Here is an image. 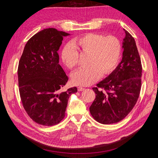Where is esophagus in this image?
<instances>
[{
    "instance_id": "obj_1",
    "label": "esophagus",
    "mask_w": 158,
    "mask_h": 158,
    "mask_svg": "<svg viewBox=\"0 0 158 158\" xmlns=\"http://www.w3.org/2000/svg\"><path fill=\"white\" fill-rule=\"evenodd\" d=\"M77 89H78L79 92H81V91H83V90L85 89V88H83V87L79 86V87H78V88H77Z\"/></svg>"
}]
</instances>
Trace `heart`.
Segmentation results:
<instances>
[{
	"mask_svg": "<svg viewBox=\"0 0 158 158\" xmlns=\"http://www.w3.org/2000/svg\"><path fill=\"white\" fill-rule=\"evenodd\" d=\"M88 55V65L73 73L72 82L77 85H89L103 75L113 71L118 63L122 50L120 40L115 36H104L97 33L87 34L75 39L72 44L66 45L62 51L63 63L70 70L79 64V53Z\"/></svg>",
	"mask_w": 158,
	"mask_h": 158,
	"instance_id": "1",
	"label": "heart"
}]
</instances>
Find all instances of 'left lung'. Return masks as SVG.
Segmentation results:
<instances>
[{"label":"left lung","instance_id":"left-lung-1","mask_svg":"<svg viewBox=\"0 0 158 158\" xmlns=\"http://www.w3.org/2000/svg\"><path fill=\"white\" fill-rule=\"evenodd\" d=\"M124 31L122 61L92 88L96 95L89 111L94 119L102 124L117 123L125 118L135 106L141 89L140 57L135 39Z\"/></svg>","mask_w":158,"mask_h":158}]
</instances>
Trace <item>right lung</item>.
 <instances>
[{
	"instance_id": "right-lung-1",
	"label": "right lung",
	"mask_w": 158,
	"mask_h": 158,
	"mask_svg": "<svg viewBox=\"0 0 158 158\" xmlns=\"http://www.w3.org/2000/svg\"><path fill=\"white\" fill-rule=\"evenodd\" d=\"M65 32L49 28L30 39L20 58L18 69L19 95L28 116L39 124L51 126L65 116L69 96L76 87L62 92L69 80L59 64L58 53Z\"/></svg>"
}]
</instances>
